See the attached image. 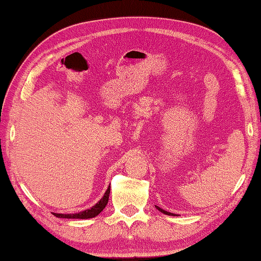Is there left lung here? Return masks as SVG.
I'll use <instances>...</instances> for the list:
<instances>
[{
  "label": "left lung",
  "mask_w": 261,
  "mask_h": 261,
  "mask_svg": "<svg viewBox=\"0 0 261 261\" xmlns=\"http://www.w3.org/2000/svg\"><path fill=\"white\" fill-rule=\"evenodd\" d=\"M155 206H156V209H158V210H160V211H161V212H162V214H164V215H168V216H176V215H174V214H171V212L164 211L163 209H161V207H160V206H158V205H155Z\"/></svg>",
  "instance_id": "left-lung-1"
}]
</instances>
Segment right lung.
Segmentation results:
<instances>
[{
    "instance_id": "add662e5",
    "label": "right lung",
    "mask_w": 261,
    "mask_h": 261,
    "mask_svg": "<svg viewBox=\"0 0 261 261\" xmlns=\"http://www.w3.org/2000/svg\"><path fill=\"white\" fill-rule=\"evenodd\" d=\"M110 192H111V186L108 187L107 191L103 195V197L99 200V202L91 207L89 210L78 212V214H54L56 217L58 218H78V219H87V218H93L95 216H98L100 212H101L108 203V197H110Z\"/></svg>"
}]
</instances>
